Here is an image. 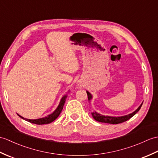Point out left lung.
<instances>
[{"instance_id": "1", "label": "left lung", "mask_w": 158, "mask_h": 158, "mask_svg": "<svg viewBox=\"0 0 158 158\" xmlns=\"http://www.w3.org/2000/svg\"><path fill=\"white\" fill-rule=\"evenodd\" d=\"M87 94L88 100H89V101H90L91 100V98H92V96H91V94L87 91ZM142 104H143V103L140 106H139V107L136 110L134 111L133 113H131V114H129L123 116L114 117V116H104V115H102V114H99L96 112H91V115H92L93 118L96 121H98V122L116 124H119V123H122L125 122V121L130 119L131 117H133L135 114H136L137 112H139V110H140V108L141 107Z\"/></svg>"}]
</instances>
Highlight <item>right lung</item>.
Here are the masks:
<instances>
[{
    "instance_id": "add662e5",
    "label": "right lung",
    "mask_w": 158,
    "mask_h": 158,
    "mask_svg": "<svg viewBox=\"0 0 158 158\" xmlns=\"http://www.w3.org/2000/svg\"><path fill=\"white\" fill-rule=\"evenodd\" d=\"M67 96L65 95L62 98L60 102V104L58 105L57 108L55 110L53 113L51 114L48 115V116L44 117V118H39V119H34V120H31V119H27V118H25L23 117H22L21 116L18 114L19 117H21V118H23L26 121H28V122L31 123H34L36 124H49L50 123L53 122L54 120H56L58 116H59L60 112L62 110V108H63V106L64 104V102L66 101V99H67Z\"/></svg>"
}]
</instances>
